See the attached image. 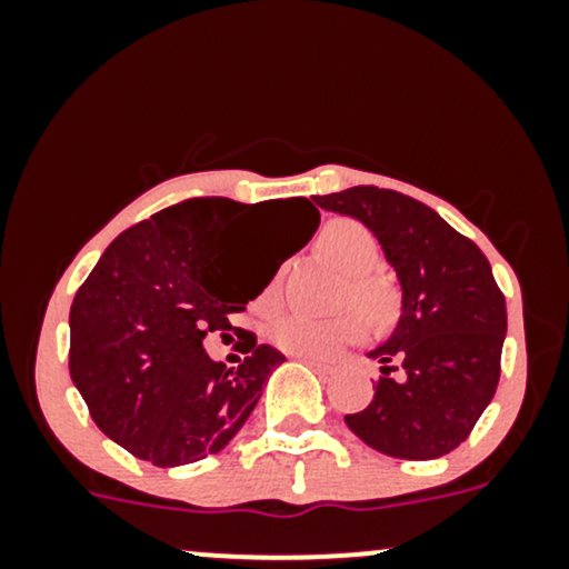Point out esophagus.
<instances>
[{
  "label": "esophagus",
  "mask_w": 569,
  "mask_h": 569,
  "mask_svg": "<svg viewBox=\"0 0 569 569\" xmlns=\"http://www.w3.org/2000/svg\"><path fill=\"white\" fill-rule=\"evenodd\" d=\"M299 361L307 363V367H310V369L321 371V375H331V371H335V367H329V363H321V361H316V358H302V356H299Z\"/></svg>",
  "instance_id": "obj_1"
}]
</instances>
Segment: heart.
I'll return each mask as SVG.
<instances>
[{
  "mask_svg": "<svg viewBox=\"0 0 569 569\" xmlns=\"http://www.w3.org/2000/svg\"><path fill=\"white\" fill-rule=\"evenodd\" d=\"M318 251L348 276V297L375 321H385L393 316L398 293L390 280L375 276L380 262V243L367 224L356 219H331L323 224L316 240ZM280 299V276H276L259 293V307L270 310ZM272 345L291 356L329 358L342 345L356 342L363 335V321L356 312H339V316H307V312H289L280 316L267 329Z\"/></svg>",
  "mask_w": 569,
  "mask_h": 569,
  "instance_id": "heart-1",
  "label": "heart"
}]
</instances>
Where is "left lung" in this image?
Returning <instances> with one entry per match:
<instances>
[{"mask_svg": "<svg viewBox=\"0 0 569 569\" xmlns=\"http://www.w3.org/2000/svg\"><path fill=\"white\" fill-rule=\"evenodd\" d=\"M316 202L367 224L401 283L393 335L369 352L382 363L375 398L345 422L382 455H449L498 390L506 297L492 267L473 240L409 194L350 187Z\"/></svg>", "mask_w": 569, "mask_h": 569, "instance_id": "8db88e82", "label": "left lung"}]
</instances>
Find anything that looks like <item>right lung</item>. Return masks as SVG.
I'll return each instance as SVG.
<instances>
[{
    "label": "right lung",
    "mask_w": 569,
    "mask_h": 569,
    "mask_svg": "<svg viewBox=\"0 0 569 569\" xmlns=\"http://www.w3.org/2000/svg\"><path fill=\"white\" fill-rule=\"evenodd\" d=\"M299 219L289 251L318 230L307 198L272 200ZM262 202L192 198L139 221L101 253L69 312V375L103 433L158 468L217 455L243 428L267 377L286 361L243 331L246 358L227 369L202 348L257 299L280 262L246 270V238Z\"/></svg>",
    "instance_id": "obj_1"
}]
</instances>
